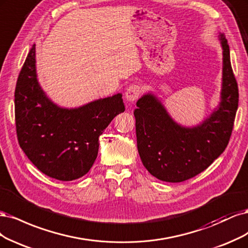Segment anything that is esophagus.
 I'll list each match as a JSON object with an SVG mask.
<instances>
[{"mask_svg":"<svg viewBox=\"0 0 248 248\" xmlns=\"http://www.w3.org/2000/svg\"><path fill=\"white\" fill-rule=\"evenodd\" d=\"M141 87L137 84H132L130 85L129 87L126 89V92H125V100L127 102H135L136 100H137L139 98V95L141 93Z\"/></svg>","mask_w":248,"mask_h":248,"instance_id":"obj_1","label":"esophagus"}]
</instances>
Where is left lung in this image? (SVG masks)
<instances>
[{
	"mask_svg": "<svg viewBox=\"0 0 248 248\" xmlns=\"http://www.w3.org/2000/svg\"><path fill=\"white\" fill-rule=\"evenodd\" d=\"M222 47V86L219 106L193 127L175 123L155 95L146 93L135 109L137 147L147 171L159 180L181 182L207 169L226 149L238 108V84L231 66L225 34Z\"/></svg>",
	"mask_w": 248,
	"mask_h": 248,
	"instance_id": "obj_1",
	"label": "left lung"
}]
</instances>
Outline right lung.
Here are the masks:
<instances>
[{
    "label": "right lung",
    "instance_id": "right-lung-1",
    "mask_svg": "<svg viewBox=\"0 0 248 248\" xmlns=\"http://www.w3.org/2000/svg\"><path fill=\"white\" fill-rule=\"evenodd\" d=\"M35 46H31L15 87L19 146L47 176L75 180L91 170L98 155L99 137L111 121L124 111L123 94L74 109L59 107L47 98L38 82Z\"/></svg>",
    "mask_w": 248,
    "mask_h": 248
}]
</instances>
